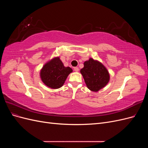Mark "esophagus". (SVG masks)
<instances>
[{
    "label": "esophagus",
    "instance_id": "1",
    "mask_svg": "<svg viewBox=\"0 0 148 148\" xmlns=\"http://www.w3.org/2000/svg\"><path fill=\"white\" fill-rule=\"evenodd\" d=\"M74 70H75V71H76V72H78V71H79V69L78 68V67H75Z\"/></svg>",
    "mask_w": 148,
    "mask_h": 148
}]
</instances>
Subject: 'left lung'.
Segmentation results:
<instances>
[{
  "label": "left lung",
  "instance_id": "8db88e82",
  "mask_svg": "<svg viewBox=\"0 0 148 148\" xmlns=\"http://www.w3.org/2000/svg\"><path fill=\"white\" fill-rule=\"evenodd\" d=\"M85 83L89 89L97 92L106 86L110 79L109 71L101 62L90 58L84 62V67L80 70Z\"/></svg>",
  "mask_w": 148,
  "mask_h": 148
}]
</instances>
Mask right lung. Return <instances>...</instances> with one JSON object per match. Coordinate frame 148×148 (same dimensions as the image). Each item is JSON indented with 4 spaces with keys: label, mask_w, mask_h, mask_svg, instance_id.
<instances>
[{
    "label": "right lung",
    "mask_w": 148,
    "mask_h": 148,
    "mask_svg": "<svg viewBox=\"0 0 148 148\" xmlns=\"http://www.w3.org/2000/svg\"><path fill=\"white\" fill-rule=\"evenodd\" d=\"M72 71L70 67L64 66L59 57H54L43 66L40 77L47 86L58 89L63 86L67 77Z\"/></svg>",
    "instance_id": "add662e5"
}]
</instances>
